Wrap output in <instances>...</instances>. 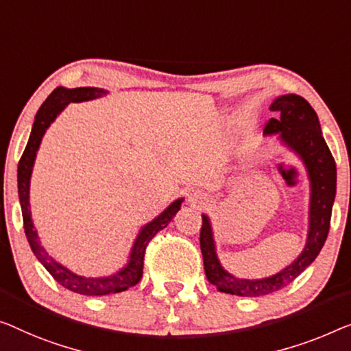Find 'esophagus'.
<instances>
[{"mask_svg":"<svg viewBox=\"0 0 351 351\" xmlns=\"http://www.w3.org/2000/svg\"><path fill=\"white\" fill-rule=\"evenodd\" d=\"M189 198H191V202H205L206 200V193H203V192H192Z\"/></svg>","mask_w":351,"mask_h":351,"instance_id":"34e87169","label":"esophagus"}]
</instances>
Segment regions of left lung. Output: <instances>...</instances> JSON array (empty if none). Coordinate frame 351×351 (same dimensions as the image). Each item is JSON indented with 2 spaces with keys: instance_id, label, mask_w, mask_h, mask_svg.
Wrapping results in <instances>:
<instances>
[{
  "instance_id": "1",
  "label": "left lung",
  "mask_w": 351,
  "mask_h": 351,
  "mask_svg": "<svg viewBox=\"0 0 351 351\" xmlns=\"http://www.w3.org/2000/svg\"><path fill=\"white\" fill-rule=\"evenodd\" d=\"M277 118L265 125V135L279 134V138L304 162L311 181L309 233L300 257L271 277L265 279H239L222 268L214 245L209 217L203 214L200 230V249L205 274L219 291L237 296H263L279 291L296 279L309 266L325 244L331 223L332 203L336 197V162L322 135L320 121L315 110L298 94H284L271 104Z\"/></svg>"
}]
</instances>
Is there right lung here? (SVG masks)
Here are the masks:
<instances>
[{
    "mask_svg": "<svg viewBox=\"0 0 351 351\" xmlns=\"http://www.w3.org/2000/svg\"><path fill=\"white\" fill-rule=\"evenodd\" d=\"M108 91L102 90V88H62L58 86L56 90L51 91L49 97L45 99V102L42 104L39 112L36 113L33 129H31V135L26 148L23 151L22 158L19 162V170H17V181H19V198H20V206H22L23 214V228L26 239L31 245V250L36 255L44 268L49 271L51 277L58 282L60 285L64 289L80 293V295L86 296H104V295H112V293H119L130 289V287L137 285L140 279L143 276V260H145V250L148 247L151 239L158 234L160 230H164L171 219L175 217V214L180 211L182 198L175 200L171 205L165 209L164 213L159 214L154 221L146 223L145 227L140 230L137 239L130 250L129 261L123 269H119L118 273L107 277H83L75 273H72L64 266L60 265L58 261H55L45 252V249L42 247L38 238V232L34 230L33 221H31V209H29V180L31 173H33V165L36 160V153H38L39 145L44 137L45 130L49 129V125L55 121V118L64 110L67 104L71 102H83V101H91V99H97L101 96H106Z\"/></svg>",
    "mask_w": 351,
    "mask_h": 351,
    "instance_id": "1",
    "label": "right lung"
}]
</instances>
